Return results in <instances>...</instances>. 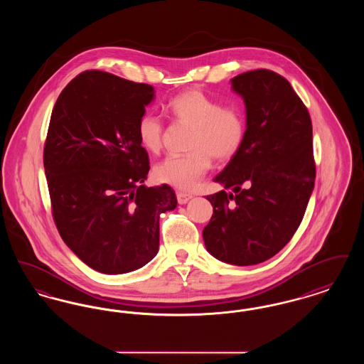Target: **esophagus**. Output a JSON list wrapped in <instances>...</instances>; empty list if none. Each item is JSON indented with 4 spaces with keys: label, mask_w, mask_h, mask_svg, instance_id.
<instances>
[{
    "label": "esophagus",
    "mask_w": 364,
    "mask_h": 364,
    "mask_svg": "<svg viewBox=\"0 0 364 364\" xmlns=\"http://www.w3.org/2000/svg\"><path fill=\"white\" fill-rule=\"evenodd\" d=\"M176 196H177V202H178L180 205H186V203L190 200L191 198H192V195H191V193L181 192V191H178V192L176 193Z\"/></svg>",
    "instance_id": "34e87169"
}]
</instances>
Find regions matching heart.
<instances>
[{
	"mask_svg": "<svg viewBox=\"0 0 364 364\" xmlns=\"http://www.w3.org/2000/svg\"><path fill=\"white\" fill-rule=\"evenodd\" d=\"M174 122L193 127L190 154L165 158L156 166V180L180 190H191L208 173L211 156L226 162L236 156L245 138V117L237 106L223 104L199 88L183 91L166 104ZM165 127L154 114H143L138 122L139 141L158 153L164 144Z\"/></svg>",
	"mask_w": 364,
	"mask_h": 364,
	"instance_id": "heart-1",
	"label": "heart"
}]
</instances>
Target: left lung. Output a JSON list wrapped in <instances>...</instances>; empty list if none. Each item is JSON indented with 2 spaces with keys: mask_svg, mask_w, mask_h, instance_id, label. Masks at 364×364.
Masks as SVG:
<instances>
[{
  "mask_svg": "<svg viewBox=\"0 0 364 364\" xmlns=\"http://www.w3.org/2000/svg\"><path fill=\"white\" fill-rule=\"evenodd\" d=\"M232 88L245 104V138L214 178L232 192L208 195L203 240L214 258L250 266L279 252L304 217L315 181L312 124L291 83L273 70L240 73Z\"/></svg>",
  "mask_w": 364,
  "mask_h": 364,
  "instance_id": "obj_1",
  "label": "left lung"
}]
</instances>
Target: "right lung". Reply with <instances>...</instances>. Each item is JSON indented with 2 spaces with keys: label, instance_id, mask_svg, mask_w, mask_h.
<instances>
[{
  "label": "right lung",
  "instance_id": "1",
  "mask_svg": "<svg viewBox=\"0 0 364 364\" xmlns=\"http://www.w3.org/2000/svg\"><path fill=\"white\" fill-rule=\"evenodd\" d=\"M153 98L150 85L92 70L72 79L53 107L43 149L53 220L100 273H129L153 259L159 215L177 206L172 187L143 184L150 161L138 122Z\"/></svg>",
  "mask_w": 364,
  "mask_h": 364
}]
</instances>
